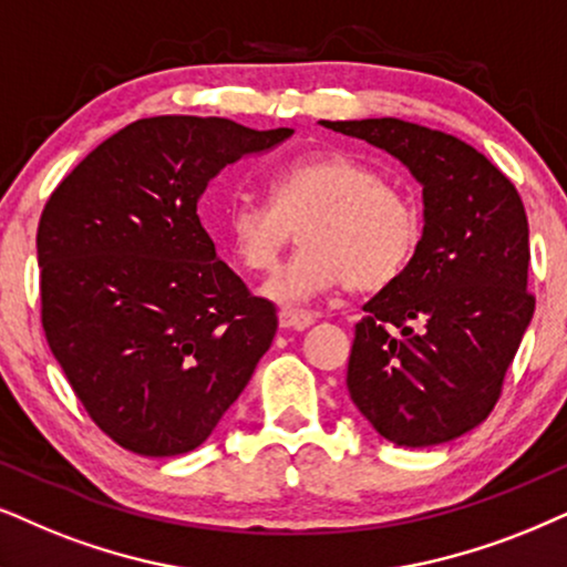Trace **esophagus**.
<instances>
[{
    "label": "esophagus",
    "instance_id": "obj_1",
    "mask_svg": "<svg viewBox=\"0 0 567 567\" xmlns=\"http://www.w3.org/2000/svg\"><path fill=\"white\" fill-rule=\"evenodd\" d=\"M317 321V313L303 311V308H282L279 311V327L285 329H306Z\"/></svg>",
    "mask_w": 567,
    "mask_h": 567
}]
</instances>
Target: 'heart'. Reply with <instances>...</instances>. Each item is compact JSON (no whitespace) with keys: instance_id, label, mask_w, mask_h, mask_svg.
Masks as SVG:
<instances>
[{"instance_id":"b5f03b06","label":"heart","mask_w":567,"mask_h":567,"mask_svg":"<svg viewBox=\"0 0 567 567\" xmlns=\"http://www.w3.org/2000/svg\"><path fill=\"white\" fill-rule=\"evenodd\" d=\"M296 227L303 248L261 288L285 308L340 285L355 292L392 285L413 261L424 219L371 164L321 152L282 164L269 181V200H235L225 219L235 259L250 271L275 269Z\"/></svg>"}]
</instances>
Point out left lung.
Segmentation results:
<instances>
[{"label":"left lung","instance_id":"left-lung-1","mask_svg":"<svg viewBox=\"0 0 567 567\" xmlns=\"http://www.w3.org/2000/svg\"><path fill=\"white\" fill-rule=\"evenodd\" d=\"M321 125L392 154L424 188L413 261L355 324L350 400L400 447L455 440L492 413L534 317L523 200L455 135L395 117Z\"/></svg>","mask_w":567,"mask_h":567}]
</instances>
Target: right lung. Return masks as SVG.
Wrapping results in <instances>:
<instances>
[{
	"label": "right lung",
	"instance_id": "1",
	"mask_svg": "<svg viewBox=\"0 0 567 567\" xmlns=\"http://www.w3.org/2000/svg\"><path fill=\"white\" fill-rule=\"evenodd\" d=\"M290 127L162 114L99 143L49 196L35 235L41 324L93 424L146 457L196 450L277 332L217 256L198 198Z\"/></svg>",
	"mask_w": 567,
	"mask_h": 567
}]
</instances>
